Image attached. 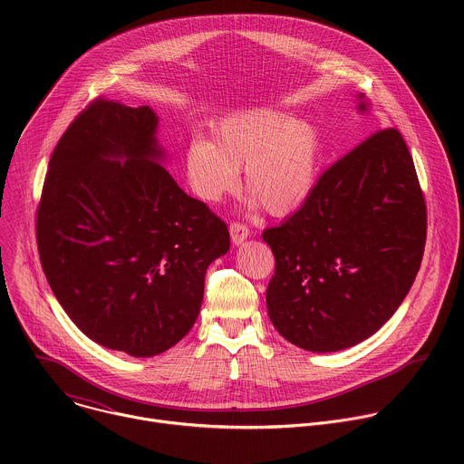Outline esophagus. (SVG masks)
Returning a JSON list of instances; mask_svg holds the SVG:
<instances>
[{
    "label": "esophagus",
    "instance_id": "1",
    "mask_svg": "<svg viewBox=\"0 0 464 464\" xmlns=\"http://www.w3.org/2000/svg\"><path fill=\"white\" fill-rule=\"evenodd\" d=\"M229 233H231V240L235 246L242 244L247 237H249V229L246 224H240V222H231L229 226Z\"/></svg>",
    "mask_w": 464,
    "mask_h": 464
}]
</instances>
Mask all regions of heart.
I'll return each instance as SVG.
<instances>
[{"label":"heart","instance_id":"heart-1","mask_svg":"<svg viewBox=\"0 0 464 464\" xmlns=\"http://www.w3.org/2000/svg\"><path fill=\"white\" fill-rule=\"evenodd\" d=\"M321 163V138L306 119L277 110H246L224 119L215 141L196 138L185 150L190 190L204 202L224 200L246 187L274 217L301 209L310 198Z\"/></svg>","mask_w":464,"mask_h":464}]
</instances>
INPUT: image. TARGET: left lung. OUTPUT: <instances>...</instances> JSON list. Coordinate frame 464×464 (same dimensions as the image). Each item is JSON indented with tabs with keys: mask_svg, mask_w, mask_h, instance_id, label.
<instances>
[{
	"mask_svg": "<svg viewBox=\"0 0 464 464\" xmlns=\"http://www.w3.org/2000/svg\"><path fill=\"white\" fill-rule=\"evenodd\" d=\"M426 227L402 134L374 131L319 176L299 211L262 233L276 256L266 304L279 334L312 353L372 336L417 277Z\"/></svg>",
	"mask_w": 464,
	"mask_h": 464,
	"instance_id": "8db88e82",
	"label": "left lung"
}]
</instances>
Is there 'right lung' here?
Instances as JSON below:
<instances>
[{
    "label": "right lung",
    "mask_w": 464,
    "mask_h": 464,
    "mask_svg": "<svg viewBox=\"0 0 464 464\" xmlns=\"http://www.w3.org/2000/svg\"><path fill=\"white\" fill-rule=\"evenodd\" d=\"M158 117L93 99L49 160L36 211L47 283L95 343L156 356L194 324L227 224L160 165ZM123 163H120V160Z\"/></svg>",
    "instance_id": "1"
}]
</instances>
